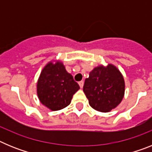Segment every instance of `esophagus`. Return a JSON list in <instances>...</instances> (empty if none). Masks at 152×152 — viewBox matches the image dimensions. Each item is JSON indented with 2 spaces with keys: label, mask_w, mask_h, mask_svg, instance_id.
Here are the masks:
<instances>
[{
  "label": "esophagus",
  "mask_w": 152,
  "mask_h": 152,
  "mask_svg": "<svg viewBox=\"0 0 152 152\" xmlns=\"http://www.w3.org/2000/svg\"><path fill=\"white\" fill-rule=\"evenodd\" d=\"M78 84H79V86H80V88H82L83 85H84V81H83V80H80V81H79L78 82Z\"/></svg>",
  "instance_id": "34e87169"
}]
</instances>
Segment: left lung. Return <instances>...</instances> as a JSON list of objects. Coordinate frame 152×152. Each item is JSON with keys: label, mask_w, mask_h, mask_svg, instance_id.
Instances as JSON below:
<instances>
[{"label": "left lung", "mask_w": 152, "mask_h": 152, "mask_svg": "<svg viewBox=\"0 0 152 152\" xmlns=\"http://www.w3.org/2000/svg\"><path fill=\"white\" fill-rule=\"evenodd\" d=\"M83 91L92 108L100 112L110 111L119 104L125 92L123 75L113 64L99 66L90 72Z\"/></svg>", "instance_id": "left-lung-1"}]
</instances>
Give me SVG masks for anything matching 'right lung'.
Listing matches in <instances>:
<instances>
[{
  "instance_id": "1",
  "label": "right lung",
  "mask_w": 152,
  "mask_h": 152,
  "mask_svg": "<svg viewBox=\"0 0 152 152\" xmlns=\"http://www.w3.org/2000/svg\"><path fill=\"white\" fill-rule=\"evenodd\" d=\"M78 84L68 73L62 63H49L42 71L37 84L39 99L52 110H59L68 106L79 90Z\"/></svg>"
}]
</instances>
